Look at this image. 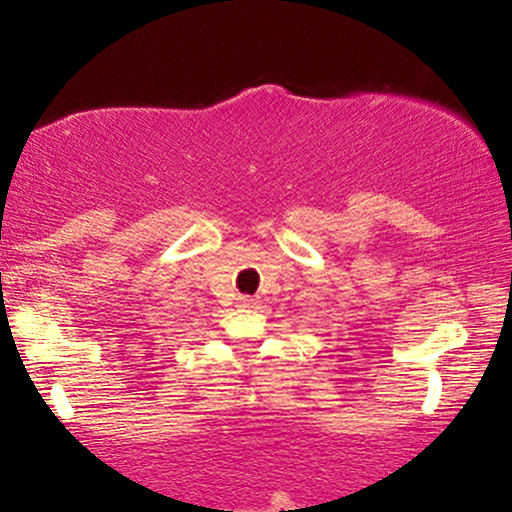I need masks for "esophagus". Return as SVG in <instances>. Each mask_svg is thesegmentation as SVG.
<instances>
[{"instance_id": "1", "label": "esophagus", "mask_w": 512, "mask_h": 512, "mask_svg": "<svg viewBox=\"0 0 512 512\" xmlns=\"http://www.w3.org/2000/svg\"><path fill=\"white\" fill-rule=\"evenodd\" d=\"M240 303H242L244 307H251V305H256V298H251V296H242V298H240Z\"/></svg>"}]
</instances>
